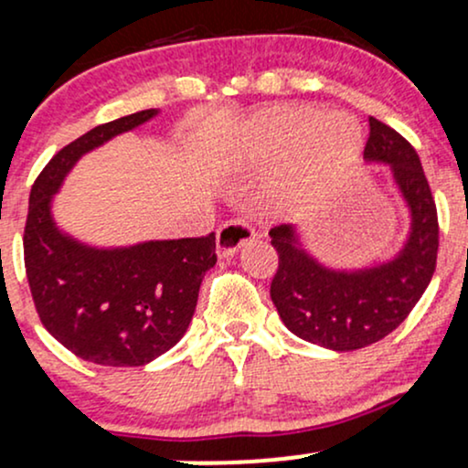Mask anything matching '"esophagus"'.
Masks as SVG:
<instances>
[{
  "label": "esophagus",
  "instance_id": "obj_1",
  "mask_svg": "<svg viewBox=\"0 0 468 468\" xmlns=\"http://www.w3.org/2000/svg\"><path fill=\"white\" fill-rule=\"evenodd\" d=\"M255 241V230H252L246 222H227L218 230V255L219 257H233L239 249L246 244Z\"/></svg>",
  "mask_w": 468,
  "mask_h": 468
}]
</instances>
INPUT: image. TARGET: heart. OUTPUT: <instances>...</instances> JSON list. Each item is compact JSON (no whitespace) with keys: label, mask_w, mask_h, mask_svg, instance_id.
Segmentation results:
<instances>
[{"label":"heart","mask_w":468,"mask_h":468,"mask_svg":"<svg viewBox=\"0 0 468 468\" xmlns=\"http://www.w3.org/2000/svg\"><path fill=\"white\" fill-rule=\"evenodd\" d=\"M361 149L363 136L352 116L275 107L246 125L230 165L261 169L288 158L277 189L283 196H303L347 174Z\"/></svg>","instance_id":"obj_1"}]
</instances>
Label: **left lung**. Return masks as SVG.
<instances>
[{"mask_svg":"<svg viewBox=\"0 0 468 468\" xmlns=\"http://www.w3.org/2000/svg\"><path fill=\"white\" fill-rule=\"evenodd\" d=\"M363 158L367 165L389 166L410 213V230L394 255L367 266L335 268L310 252L299 227L271 229L279 255L271 299L283 325L335 352L361 350L394 332L436 271L438 213L416 149L389 125L369 118Z\"/></svg>","mask_w":468,"mask_h":468,"instance_id":"1","label":"left lung"}]
</instances>
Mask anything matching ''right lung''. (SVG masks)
I'll list each match as a JSON object with an SVG mask.
<instances>
[{"label": "right lung", "instance_id": "1", "mask_svg": "<svg viewBox=\"0 0 468 468\" xmlns=\"http://www.w3.org/2000/svg\"><path fill=\"white\" fill-rule=\"evenodd\" d=\"M158 114L143 110L83 133L46 165L30 191L24 260L41 324L79 358L107 367H141L169 352L218 261L216 233L107 249L72 238L52 216L55 196L85 154Z\"/></svg>", "mask_w": 468, "mask_h": 468}]
</instances>
